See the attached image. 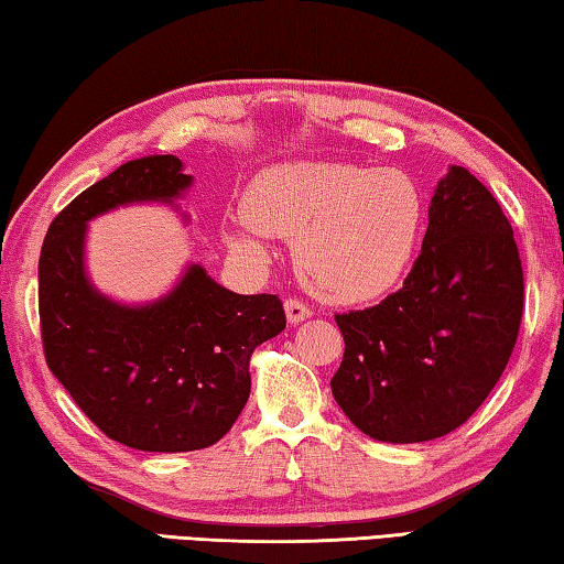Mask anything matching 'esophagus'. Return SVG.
Listing matches in <instances>:
<instances>
[{
  "mask_svg": "<svg viewBox=\"0 0 564 564\" xmlns=\"http://www.w3.org/2000/svg\"><path fill=\"white\" fill-rule=\"evenodd\" d=\"M284 314H286V322H290V324H302L312 316V310L306 304H302L300 300H286L284 302Z\"/></svg>",
  "mask_w": 564,
  "mask_h": 564,
  "instance_id": "34e87169",
  "label": "esophagus"
}]
</instances>
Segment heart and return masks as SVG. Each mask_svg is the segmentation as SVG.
Returning <instances> with one entry per match:
<instances>
[{
    "label": "heart",
    "mask_w": 564,
    "mask_h": 564,
    "mask_svg": "<svg viewBox=\"0 0 564 564\" xmlns=\"http://www.w3.org/2000/svg\"><path fill=\"white\" fill-rule=\"evenodd\" d=\"M242 210L232 248L264 260V236L294 240L304 284L338 304L388 292L408 268L422 223L420 191L408 174L328 159L262 169Z\"/></svg>",
    "instance_id": "1"
}]
</instances>
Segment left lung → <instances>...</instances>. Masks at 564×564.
Instances as JSON below:
<instances>
[{
    "label": "left lung",
    "instance_id": "8db88e82",
    "mask_svg": "<svg viewBox=\"0 0 564 564\" xmlns=\"http://www.w3.org/2000/svg\"><path fill=\"white\" fill-rule=\"evenodd\" d=\"M523 268L513 228L469 169L449 166L402 290L338 314L346 350L332 392L378 442L444 437L479 410L513 354Z\"/></svg>",
    "mask_w": 564,
    "mask_h": 564
}]
</instances>
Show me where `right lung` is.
Instances as JSON below:
<instances>
[{"instance_id":"right-lung-1","label":"right lung","mask_w":564,"mask_h":564,"mask_svg":"<svg viewBox=\"0 0 564 564\" xmlns=\"http://www.w3.org/2000/svg\"><path fill=\"white\" fill-rule=\"evenodd\" d=\"M194 176L174 154L115 169L61 210L39 258L46 364L110 440L140 452L216 444L250 398V356L286 326L274 294H236L191 262L166 294L127 304L85 268L88 223L110 210L178 206Z\"/></svg>"}]
</instances>
